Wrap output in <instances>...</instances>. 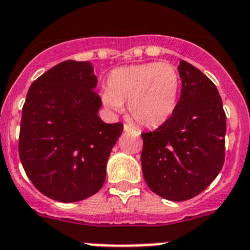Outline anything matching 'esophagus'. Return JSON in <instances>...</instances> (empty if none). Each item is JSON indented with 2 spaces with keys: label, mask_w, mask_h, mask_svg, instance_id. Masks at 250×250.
I'll return each instance as SVG.
<instances>
[{
  "label": "esophagus",
  "mask_w": 250,
  "mask_h": 250,
  "mask_svg": "<svg viewBox=\"0 0 250 250\" xmlns=\"http://www.w3.org/2000/svg\"><path fill=\"white\" fill-rule=\"evenodd\" d=\"M124 131H125V132H132V134H136V135L140 134V132L137 131L136 129H134V127L130 126V125H126V124L124 125Z\"/></svg>",
  "instance_id": "1"
}]
</instances>
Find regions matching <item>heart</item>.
<instances>
[{
	"mask_svg": "<svg viewBox=\"0 0 250 250\" xmlns=\"http://www.w3.org/2000/svg\"><path fill=\"white\" fill-rule=\"evenodd\" d=\"M181 77L170 62H151L116 68L107 77L103 103L120 111L127 103L129 115L144 127H157L172 115L178 102Z\"/></svg>",
	"mask_w": 250,
	"mask_h": 250,
	"instance_id": "b5f03b06",
	"label": "heart"
}]
</instances>
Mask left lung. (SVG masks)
Wrapping results in <instances>:
<instances>
[{
  "mask_svg": "<svg viewBox=\"0 0 250 250\" xmlns=\"http://www.w3.org/2000/svg\"><path fill=\"white\" fill-rule=\"evenodd\" d=\"M178 72L181 97L170 119L141 134L143 173L162 198L186 201L200 194L222 170L226 113L213 82L186 61Z\"/></svg>",
  "mask_w": 250,
  "mask_h": 250,
  "instance_id": "obj_1",
  "label": "left lung"
}]
</instances>
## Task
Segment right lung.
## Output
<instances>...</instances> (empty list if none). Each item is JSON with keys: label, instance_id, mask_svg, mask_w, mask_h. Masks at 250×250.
<instances>
[{"label": "right lung", "instance_id": "add662e5", "mask_svg": "<svg viewBox=\"0 0 250 250\" xmlns=\"http://www.w3.org/2000/svg\"><path fill=\"white\" fill-rule=\"evenodd\" d=\"M97 84L89 62L65 61L34 80L27 93L20 160L34 187L52 200H85L104 185L107 159L124 125L98 116Z\"/></svg>", "mask_w": 250, "mask_h": 250}]
</instances>
